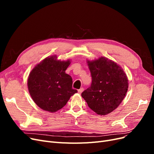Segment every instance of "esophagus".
I'll return each mask as SVG.
<instances>
[{
  "label": "esophagus",
  "instance_id": "obj_1",
  "mask_svg": "<svg viewBox=\"0 0 154 154\" xmlns=\"http://www.w3.org/2000/svg\"><path fill=\"white\" fill-rule=\"evenodd\" d=\"M83 91H84V88H80V89H79V90L78 91V92L79 94H81V93H82Z\"/></svg>",
  "mask_w": 154,
  "mask_h": 154
}]
</instances>
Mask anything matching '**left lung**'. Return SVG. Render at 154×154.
<instances>
[{
  "instance_id": "obj_1",
  "label": "left lung",
  "mask_w": 154,
  "mask_h": 154,
  "mask_svg": "<svg viewBox=\"0 0 154 154\" xmlns=\"http://www.w3.org/2000/svg\"><path fill=\"white\" fill-rule=\"evenodd\" d=\"M87 62L92 83L82 93V96L96 114L106 115L117 108L125 98L128 87L127 74L118 64L104 57Z\"/></svg>"
}]
</instances>
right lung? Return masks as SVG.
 <instances>
[{"label": "right lung", "mask_w": 154, "mask_h": 154, "mask_svg": "<svg viewBox=\"0 0 154 154\" xmlns=\"http://www.w3.org/2000/svg\"><path fill=\"white\" fill-rule=\"evenodd\" d=\"M70 63L69 60L61 61L54 55L45 58L32 69L27 87L32 100L40 109L55 112L78 92L72 87L71 76L66 73Z\"/></svg>", "instance_id": "1"}]
</instances>
